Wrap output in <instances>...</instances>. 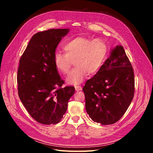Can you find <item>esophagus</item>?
I'll return each mask as SVG.
<instances>
[{"mask_svg": "<svg viewBox=\"0 0 153 153\" xmlns=\"http://www.w3.org/2000/svg\"><path fill=\"white\" fill-rule=\"evenodd\" d=\"M75 90H76V91H80L82 90V88L81 86H76Z\"/></svg>", "mask_w": 153, "mask_h": 153, "instance_id": "34e87169", "label": "esophagus"}]
</instances>
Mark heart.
<instances>
[{
	"label": "heart",
	"instance_id": "b5f03b06",
	"mask_svg": "<svg viewBox=\"0 0 153 153\" xmlns=\"http://www.w3.org/2000/svg\"><path fill=\"white\" fill-rule=\"evenodd\" d=\"M65 53L56 52L54 63L57 69L63 74L69 72L73 62L76 67L67 77V82L77 85L81 83L88 73L97 74L104 63L108 53V46L102 39L77 37L63 46Z\"/></svg>",
	"mask_w": 153,
	"mask_h": 153
}]
</instances>
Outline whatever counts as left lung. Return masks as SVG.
<instances>
[{
  "label": "left lung",
  "mask_w": 153,
  "mask_h": 153,
  "mask_svg": "<svg viewBox=\"0 0 153 153\" xmlns=\"http://www.w3.org/2000/svg\"><path fill=\"white\" fill-rule=\"evenodd\" d=\"M82 90L86 110L91 119L102 125L114 124L124 115L135 91L134 70L122 46H116Z\"/></svg>",
  "instance_id": "8db88e82"
}]
</instances>
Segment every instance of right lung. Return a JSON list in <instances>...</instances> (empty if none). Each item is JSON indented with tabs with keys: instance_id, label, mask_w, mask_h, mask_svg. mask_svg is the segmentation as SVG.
Listing matches in <instances>:
<instances>
[{
	"instance_id": "add662e5",
	"label": "right lung",
	"mask_w": 153,
	"mask_h": 153,
	"mask_svg": "<svg viewBox=\"0 0 153 153\" xmlns=\"http://www.w3.org/2000/svg\"><path fill=\"white\" fill-rule=\"evenodd\" d=\"M69 29H50L32 36L19 60L17 74L19 99L34 120L43 125L56 124L65 114L74 86L63 88L54 63L58 44Z\"/></svg>"
}]
</instances>
